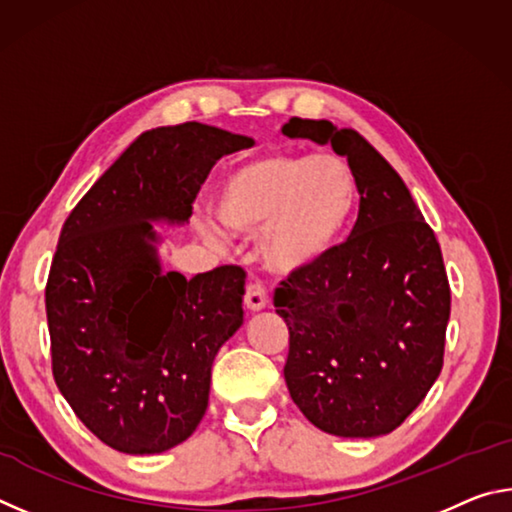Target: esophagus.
<instances>
[{
  "label": "esophagus",
  "instance_id": "obj_1",
  "mask_svg": "<svg viewBox=\"0 0 512 512\" xmlns=\"http://www.w3.org/2000/svg\"><path fill=\"white\" fill-rule=\"evenodd\" d=\"M244 305L250 311H259V309H264L268 305V296H266V289L262 287V284H259V282L248 284L246 293H244Z\"/></svg>",
  "mask_w": 512,
  "mask_h": 512
}]
</instances>
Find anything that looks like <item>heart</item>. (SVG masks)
<instances>
[{
  "label": "heart",
  "instance_id": "obj_1",
  "mask_svg": "<svg viewBox=\"0 0 512 512\" xmlns=\"http://www.w3.org/2000/svg\"><path fill=\"white\" fill-rule=\"evenodd\" d=\"M359 210V180L339 155L268 153L225 173L214 214L239 237H259L268 271L293 275L316 266L348 235ZM216 239V230L203 225Z\"/></svg>",
  "mask_w": 512,
  "mask_h": 512
}]
</instances>
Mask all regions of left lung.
<instances>
[{"label":"left lung","mask_w":512,"mask_h":512,"mask_svg":"<svg viewBox=\"0 0 512 512\" xmlns=\"http://www.w3.org/2000/svg\"><path fill=\"white\" fill-rule=\"evenodd\" d=\"M289 137L332 144L359 180L350 239L275 289L289 327L291 400L318 429L372 438L409 418L443 370L452 291L431 225L366 137L293 117Z\"/></svg>","instance_id":"left-lung-1"}]
</instances>
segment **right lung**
Instances as JSON below:
<instances>
[{
	"label": "right lung",
	"instance_id": "obj_1",
	"mask_svg": "<svg viewBox=\"0 0 512 512\" xmlns=\"http://www.w3.org/2000/svg\"><path fill=\"white\" fill-rule=\"evenodd\" d=\"M250 144L198 121L146 131L60 230L45 287L51 372L117 452H167L203 420L212 361L244 323L246 271L162 273L151 221H187L214 162Z\"/></svg>",
	"mask_w": 512,
	"mask_h": 512
}]
</instances>
